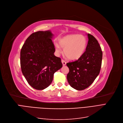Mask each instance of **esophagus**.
I'll list each match as a JSON object with an SVG mask.
<instances>
[{"mask_svg": "<svg viewBox=\"0 0 123 123\" xmlns=\"http://www.w3.org/2000/svg\"><path fill=\"white\" fill-rule=\"evenodd\" d=\"M61 62H62V64H63V66H64V65H66V62H65V60H63V59H62Z\"/></svg>", "mask_w": 123, "mask_h": 123, "instance_id": "34e87169", "label": "esophagus"}]
</instances>
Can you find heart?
Here are the masks:
<instances>
[{
	"instance_id": "1",
	"label": "heart",
	"mask_w": 123,
	"mask_h": 123,
	"mask_svg": "<svg viewBox=\"0 0 123 123\" xmlns=\"http://www.w3.org/2000/svg\"><path fill=\"white\" fill-rule=\"evenodd\" d=\"M59 43L64 49L66 57L69 60H75L80 58L85 52L87 40L83 35L70 34L60 39ZM55 48L57 54H59L61 52V49L58 44L55 43Z\"/></svg>"
}]
</instances>
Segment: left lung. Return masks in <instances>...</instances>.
Instances as JSON below:
<instances>
[{"instance_id": "left-lung-1", "label": "left lung", "mask_w": 123, "mask_h": 123, "mask_svg": "<svg viewBox=\"0 0 123 123\" xmlns=\"http://www.w3.org/2000/svg\"><path fill=\"white\" fill-rule=\"evenodd\" d=\"M88 42L86 51L80 58L67 63L69 72L67 79L71 87L83 90L91 85L100 71L102 52L97 40L88 34Z\"/></svg>"}]
</instances>
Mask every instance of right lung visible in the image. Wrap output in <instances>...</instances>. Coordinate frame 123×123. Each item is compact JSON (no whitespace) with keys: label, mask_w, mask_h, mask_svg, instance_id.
<instances>
[{"label":"right lung","mask_w":123,"mask_h":123,"mask_svg":"<svg viewBox=\"0 0 123 123\" xmlns=\"http://www.w3.org/2000/svg\"><path fill=\"white\" fill-rule=\"evenodd\" d=\"M51 31H39L27 38L20 52L22 74L28 83L36 90L45 89L52 82L54 74L62 67L55 52Z\"/></svg>","instance_id":"obj_1"}]
</instances>
